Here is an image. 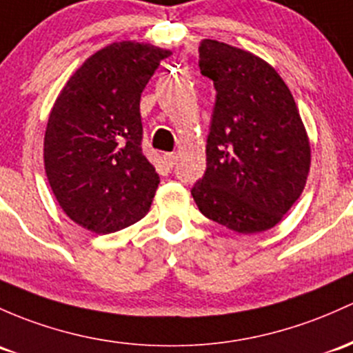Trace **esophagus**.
I'll return each instance as SVG.
<instances>
[{
    "label": "esophagus",
    "mask_w": 353,
    "mask_h": 353,
    "mask_svg": "<svg viewBox=\"0 0 353 353\" xmlns=\"http://www.w3.org/2000/svg\"><path fill=\"white\" fill-rule=\"evenodd\" d=\"M163 161L168 168H173V165L176 163V153H165L163 154Z\"/></svg>",
    "instance_id": "34e87169"
}]
</instances>
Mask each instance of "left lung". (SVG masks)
<instances>
[{
  "label": "left lung",
  "mask_w": 353,
  "mask_h": 353,
  "mask_svg": "<svg viewBox=\"0 0 353 353\" xmlns=\"http://www.w3.org/2000/svg\"><path fill=\"white\" fill-rule=\"evenodd\" d=\"M199 52L217 99L205 175L192 196L207 219L234 232H264L303 193L312 165L308 132L293 94L266 60L208 39Z\"/></svg>",
  "instance_id": "1"
}]
</instances>
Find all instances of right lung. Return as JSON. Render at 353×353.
<instances>
[{"instance_id":"1","label":"right lung","mask_w":353,"mask_h":353,"mask_svg":"<svg viewBox=\"0 0 353 353\" xmlns=\"http://www.w3.org/2000/svg\"><path fill=\"white\" fill-rule=\"evenodd\" d=\"M172 50L114 41L79 67L55 99L43 139L48 183L67 217L94 234L141 221L160 175L143 154L141 92Z\"/></svg>"}]
</instances>
